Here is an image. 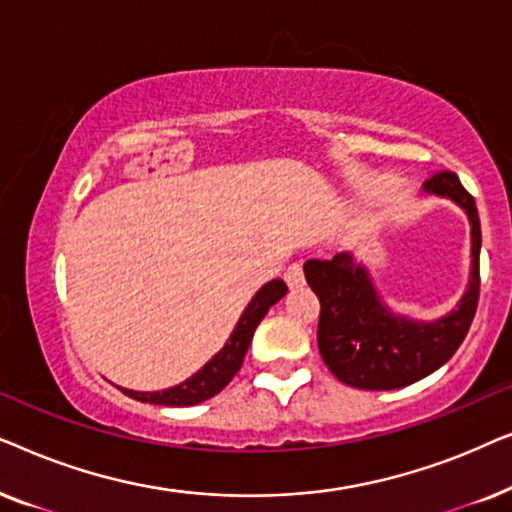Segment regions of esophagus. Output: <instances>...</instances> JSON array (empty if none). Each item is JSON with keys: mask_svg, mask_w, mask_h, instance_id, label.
Masks as SVG:
<instances>
[{"mask_svg": "<svg viewBox=\"0 0 512 512\" xmlns=\"http://www.w3.org/2000/svg\"><path fill=\"white\" fill-rule=\"evenodd\" d=\"M284 279H286V284L291 286V289H300V286L305 284V272H303V265H300V263H293V265H289V270H286Z\"/></svg>", "mask_w": 512, "mask_h": 512, "instance_id": "34e87169", "label": "esophagus"}]
</instances>
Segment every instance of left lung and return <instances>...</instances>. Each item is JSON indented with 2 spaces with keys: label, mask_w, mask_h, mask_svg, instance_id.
I'll return each mask as SVG.
<instances>
[{
  "label": "left lung",
  "mask_w": 512,
  "mask_h": 512,
  "mask_svg": "<svg viewBox=\"0 0 512 512\" xmlns=\"http://www.w3.org/2000/svg\"><path fill=\"white\" fill-rule=\"evenodd\" d=\"M426 195L452 200L471 223V277L452 312L436 321L408 319L389 310L368 268L349 251L331 261L305 263V279L317 293L321 312L317 342L321 359L340 382L354 389H401L431 375L464 342L480 296V219L473 195L454 172L424 181Z\"/></svg>",
  "instance_id": "8db88e82"
}]
</instances>
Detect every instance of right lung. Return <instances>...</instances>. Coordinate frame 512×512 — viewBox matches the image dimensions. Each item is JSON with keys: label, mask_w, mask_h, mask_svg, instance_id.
Returning a JSON list of instances; mask_svg holds the SVG:
<instances>
[{"label": "right lung", "mask_w": 512, "mask_h": 512, "mask_svg": "<svg viewBox=\"0 0 512 512\" xmlns=\"http://www.w3.org/2000/svg\"><path fill=\"white\" fill-rule=\"evenodd\" d=\"M286 291L289 289H286L282 279H272V282L263 284L256 291V296L251 298V303L244 307L242 317L233 328V333H230L226 345L198 373L177 384V387L163 391H132L121 387V391L125 396L135 398V401L167 405V408H188V405H198L207 401V398L216 396L237 375V370H240L244 361V354H247L251 345V338H254L256 326L261 324V319L268 314L270 307L286 296Z\"/></svg>", "instance_id": "right-lung-1"}]
</instances>
